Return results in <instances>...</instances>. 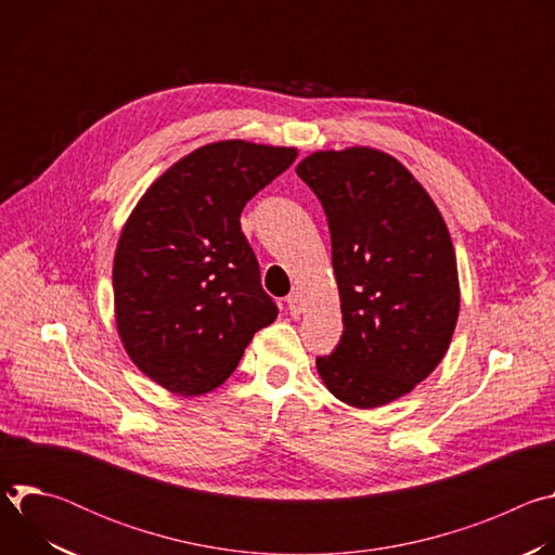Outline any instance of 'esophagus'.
Segmentation results:
<instances>
[{"instance_id":"34e87169","label":"esophagus","mask_w":555,"mask_h":555,"mask_svg":"<svg viewBox=\"0 0 555 555\" xmlns=\"http://www.w3.org/2000/svg\"><path fill=\"white\" fill-rule=\"evenodd\" d=\"M287 305H289V313L292 315H300L305 311V302H302V296L298 292H292L287 296Z\"/></svg>"}]
</instances>
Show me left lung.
<instances>
[{
	"mask_svg": "<svg viewBox=\"0 0 555 555\" xmlns=\"http://www.w3.org/2000/svg\"><path fill=\"white\" fill-rule=\"evenodd\" d=\"M298 178L321 199L345 332L315 369L334 398L377 409L404 398L443 360L459 319L448 225L415 176L373 146L313 151Z\"/></svg>",
	"mask_w": 555,
	"mask_h": 555,
	"instance_id": "8db88e82",
	"label": "left lung"
}]
</instances>
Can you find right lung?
<instances>
[{"label":"right lung","mask_w":555,"mask_h":555,"mask_svg":"<svg viewBox=\"0 0 555 555\" xmlns=\"http://www.w3.org/2000/svg\"><path fill=\"white\" fill-rule=\"evenodd\" d=\"M294 146L219 140L180 157L127 217L114 257V313L131 362L176 395H204L274 323L242 232L250 197L281 176Z\"/></svg>","instance_id":"right-lung-1"}]
</instances>
